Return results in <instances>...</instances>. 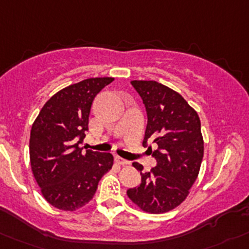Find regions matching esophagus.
I'll return each mask as SVG.
<instances>
[{"mask_svg": "<svg viewBox=\"0 0 249 249\" xmlns=\"http://www.w3.org/2000/svg\"><path fill=\"white\" fill-rule=\"evenodd\" d=\"M115 161H117V163L122 164V166H126V164L130 163L129 161H126V160L122 159V157H119V156H115Z\"/></svg>", "mask_w": 249, "mask_h": 249, "instance_id": "esophagus-1", "label": "esophagus"}]
</instances>
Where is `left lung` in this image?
Segmentation results:
<instances>
[{
  "instance_id": "1",
  "label": "left lung",
  "mask_w": 249,
  "mask_h": 249,
  "mask_svg": "<svg viewBox=\"0 0 249 249\" xmlns=\"http://www.w3.org/2000/svg\"><path fill=\"white\" fill-rule=\"evenodd\" d=\"M146 113L143 147L157 143L152 152L157 166L150 172L134 162L141 173L139 187L126 192L132 203L150 213L173 210L185 200L198 178L204 156V140L198 113L179 93L156 81H131Z\"/></svg>"
}]
</instances>
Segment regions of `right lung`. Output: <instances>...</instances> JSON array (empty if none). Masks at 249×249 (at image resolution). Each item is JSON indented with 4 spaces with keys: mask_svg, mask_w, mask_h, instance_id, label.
<instances>
[{
    "mask_svg": "<svg viewBox=\"0 0 249 249\" xmlns=\"http://www.w3.org/2000/svg\"><path fill=\"white\" fill-rule=\"evenodd\" d=\"M113 77L87 78L51 97L30 130L32 172L50 205L75 211L92 200L104 174L113 166L109 152L82 151L94 97Z\"/></svg>",
    "mask_w": 249,
    "mask_h": 249,
    "instance_id": "add662e5",
    "label": "right lung"
}]
</instances>
